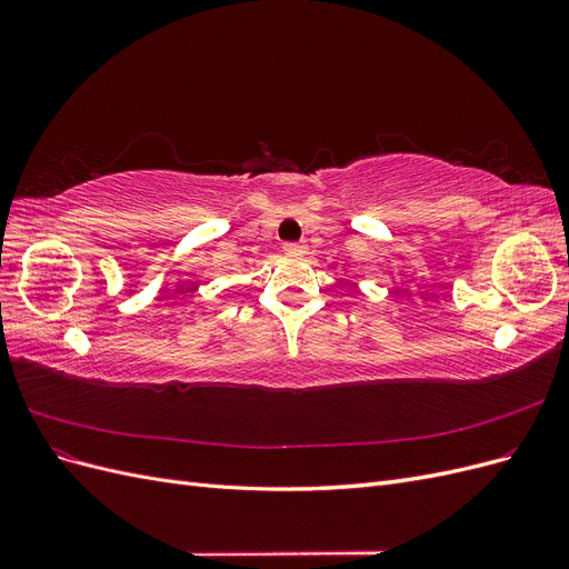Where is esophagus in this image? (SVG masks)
I'll return each instance as SVG.
<instances>
[{"label": "esophagus", "mask_w": 569, "mask_h": 569, "mask_svg": "<svg viewBox=\"0 0 569 569\" xmlns=\"http://www.w3.org/2000/svg\"><path fill=\"white\" fill-rule=\"evenodd\" d=\"M284 251H287V253H295V256H301V253L308 251V247L301 244V242H287V244H284Z\"/></svg>", "instance_id": "1"}]
</instances>
